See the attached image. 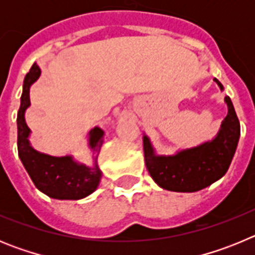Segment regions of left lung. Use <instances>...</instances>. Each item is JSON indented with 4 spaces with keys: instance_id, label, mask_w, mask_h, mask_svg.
Returning <instances> with one entry per match:
<instances>
[{
    "instance_id": "obj_1",
    "label": "left lung",
    "mask_w": 255,
    "mask_h": 255,
    "mask_svg": "<svg viewBox=\"0 0 255 255\" xmlns=\"http://www.w3.org/2000/svg\"><path fill=\"white\" fill-rule=\"evenodd\" d=\"M222 89V84L215 79ZM229 107L222 129L209 143L182 150L176 155L158 157L147 136L143 138L145 166L152 179L161 188L171 191L191 193L207 188L224 176L230 167L240 136V123L230 97H225Z\"/></svg>"
}]
</instances>
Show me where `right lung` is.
<instances>
[{
    "label": "right lung",
    "mask_w": 255,
    "mask_h": 255,
    "mask_svg": "<svg viewBox=\"0 0 255 255\" xmlns=\"http://www.w3.org/2000/svg\"><path fill=\"white\" fill-rule=\"evenodd\" d=\"M40 69L35 64L30 67L22 84L21 103L17 112V152L25 170L28 171L31 181L42 193L55 199H82L92 194L98 186L101 171L98 167H87L78 164L71 157H52L42 154L30 147L28 135L30 132L25 124L24 114L30 105L29 88L39 78ZM103 131L94 128L91 131L92 149L96 158L102 147Z\"/></svg>",
    "instance_id": "add662e5"
}]
</instances>
